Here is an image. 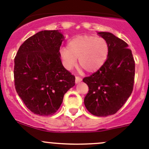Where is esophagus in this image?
<instances>
[{
    "mask_svg": "<svg viewBox=\"0 0 149 149\" xmlns=\"http://www.w3.org/2000/svg\"><path fill=\"white\" fill-rule=\"evenodd\" d=\"M81 78L79 77V76H76V83L77 84V83H79L80 81H81Z\"/></svg>",
    "mask_w": 149,
    "mask_h": 149,
    "instance_id": "obj_1",
    "label": "esophagus"
}]
</instances>
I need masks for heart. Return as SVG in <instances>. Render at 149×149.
I'll list each match as a JSON object with an SVG mask.
<instances>
[{
    "label": "heart",
    "mask_w": 149,
    "mask_h": 149,
    "mask_svg": "<svg viewBox=\"0 0 149 149\" xmlns=\"http://www.w3.org/2000/svg\"><path fill=\"white\" fill-rule=\"evenodd\" d=\"M109 55V45L103 38L90 35H79L68 42L67 49L61 51L65 66L73 68L79 59V66L85 71L93 73L106 62Z\"/></svg>",
    "instance_id": "1"
}]
</instances>
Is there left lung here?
Segmentation results:
<instances>
[{
    "label": "left lung",
    "instance_id": "left-lung-1",
    "mask_svg": "<svg viewBox=\"0 0 149 149\" xmlns=\"http://www.w3.org/2000/svg\"><path fill=\"white\" fill-rule=\"evenodd\" d=\"M98 34L108 42L109 55L96 72L83 79L89 87L84 102L91 114L106 117L116 113L131 95L135 63L126 42L109 32Z\"/></svg>",
    "mask_w": 149,
    "mask_h": 149
}]
</instances>
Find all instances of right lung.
Instances as JSON below:
<instances>
[{"label": "right lung", "mask_w": 149, "mask_h": 149, "mask_svg": "<svg viewBox=\"0 0 149 149\" xmlns=\"http://www.w3.org/2000/svg\"><path fill=\"white\" fill-rule=\"evenodd\" d=\"M63 37L57 30L41 31L27 39L15 56V89L26 107L36 115H54L65 93L75 85V76L60 59Z\"/></svg>", "instance_id": "obj_1"}]
</instances>
